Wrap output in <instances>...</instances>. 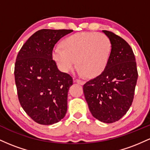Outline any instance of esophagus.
<instances>
[{
  "instance_id": "obj_1",
  "label": "esophagus",
  "mask_w": 150,
  "mask_h": 150,
  "mask_svg": "<svg viewBox=\"0 0 150 150\" xmlns=\"http://www.w3.org/2000/svg\"><path fill=\"white\" fill-rule=\"evenodd\" d=\"M76 82H77V83L80 84V85H83L85 83V81L79 80V79H77V80H76Z\"/></svg>"
}]
</instances>
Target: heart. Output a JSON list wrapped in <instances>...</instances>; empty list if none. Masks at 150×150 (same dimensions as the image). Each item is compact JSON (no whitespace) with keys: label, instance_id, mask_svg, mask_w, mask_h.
Here are the masks:
<instances>
[{"label":"heart","instance_id":"obj_1","mask_svg":"<svg viewBox=\"0 0 150 150\" xmlns=\"http://www.w3.org/2000/svg\"><path fill=\"white\" fill-rule=\"evenodd\" d=\"M61 47L53 49V58L62 72L69 73L76 61L80 75L96 77L107 66L111 42L103 33L80 32L63 39Z\"/></svg>","mask_w":150,"mask_h":150}]
</instances>
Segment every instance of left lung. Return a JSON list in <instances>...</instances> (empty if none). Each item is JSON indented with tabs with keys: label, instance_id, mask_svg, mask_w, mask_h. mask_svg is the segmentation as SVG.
<instances>
[{
	"label": "left lung",
	"instance_id": "1",
	"mask_svg": "<svg viewBox=\"0 0 150 150\" xmlns=\"http://www.w3.org/2000/svg\"><path fill=\"white\" fill-rule=\"evenodd\" d=\"M103 32L111 42L109 61L101 75L83 85V92L92 116L112 123L124 116L132 105L138 73L130 46L112 32Z\"/></svg>",
	"mask_w": 150,
	"mask_h": 150
}]
</instances>
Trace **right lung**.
I'll return each instance as SVG.
<instances>
[{
	"label": "right lung",
	"mask_w": 150,
	"mask_h": 150,
	"mask_svg": "<svg viewBox=\"0 0 150 150\" xmlns=\"http://www.w3.org/2000/svg\"><path fill=\"white\" fill-rule=\"evenodd\" d=\"M72 32L37 31L17 56L14 74L19 101L27 114L39 124L57 123L67 112L68 92L73 77L58 69L52 53L58 41Z\"/></svg>",
	"instance_id": "add662e5"
}]
</instances>
